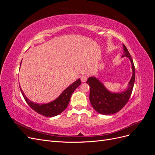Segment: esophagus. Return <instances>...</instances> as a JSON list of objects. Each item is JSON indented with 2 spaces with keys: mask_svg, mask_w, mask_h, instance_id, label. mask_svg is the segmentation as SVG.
<instances>
[{
  "mask_svg": "<svg viewBox=\"0 0 155 155\" xmlns=\"http://www.w3.org/2000/svg\"><path fill=\"white\" fill-rule=\"evenodd\" d=\"M81 80L82 82H85L87 80V76L86 75H82L81 76Z\"/></svg>",
  "mask_w": 155,
  "mask_h": 155,
  "instance_id": "esophagus-1",
  "label": "esophagus"
}]
</instances>
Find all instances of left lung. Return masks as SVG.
<instances>
[{
	"label": "left lung",
	"mask_w": 155,
	"mask_h": 155,
	"mask_svg": "<svg viewBox=\"0 0 155 155\" xmlns=\"http://www.w3.org/2000/svg\"><path fill=\"white\" fill-rule=\"evenodd\" d=\"M124 46V55L122 57L128 58L132 65L133 75L127 90L114 93L108 91L95 77H89L86 83L90 87V96L89 100L94 109L100 114L109 115L115 114L120 111L128 102L132 93L135 81V68L133 60L126 46Z\"/></svg>",
	"instance_id": "obj_1"
}]
</instances>
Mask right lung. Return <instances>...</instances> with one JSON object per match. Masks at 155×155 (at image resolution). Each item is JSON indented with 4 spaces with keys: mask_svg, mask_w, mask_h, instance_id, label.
<instances>
[{
    "mask_svg": "<svg viewBox=\"0 0 155 155\" xmlns=\"http://www.w3.org/2000/svg\"><path fill=\"white\" fill-rule=\"evenodd\" d=\"M81 82L80 79H78V80L74 82L68 87L65 89L55 100L48 103V104L41 105L29 100L25 95L24 92H22L21 87L20 89L26 102L33 110L43 116L46 117H53L61 114L63 111L67 109L72 93L81 85Z\"/></svg>",
    "mask_w": 155,
    "mask_h": 155,
    "instance_id": "add662e5",
    "label": "right lung"
}]
</instances>
